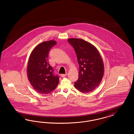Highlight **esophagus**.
<instances>
[{
  "label": "esophagus",
  "mask_w": 134,
  "mask_h": 134,
  "mask_svg": "<svg viewBox=\"0 0 134 134\" xmlns=\"http://www.w3.org/2000/svg\"><path fill=\"white\" fill-rule=\"evenodd\" d=\"M67 74H61V76L62 77V78H64V77H65L67 76Z\"/></svg>",
  "instance_id": "34e87169"
}]
</instances>
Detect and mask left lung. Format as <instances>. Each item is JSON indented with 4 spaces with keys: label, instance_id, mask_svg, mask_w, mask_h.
<instances>
[{
    "label": "left lung",
    "instance_id": "obj_1",
    "mask_svg": "<svg viewBox=\"0 0 134 134\" xmlns=\"http://www.w3.org/2000/svg\"><path fill=\"white\" fill-rule=\"evenodd\" d=\"M68 41L76 54L79 65V77L74 86L82 92H91L100 83L104 73V64L96 47L81 38H70Z\"/></svg>",
    "mask_w": 134,
    "mask_h": 134
}]
</instances>
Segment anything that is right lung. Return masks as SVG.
I'll return each mask as SVG.
<instances>
[{
    "label": "right lung",
    "mask_w": 134,
    "mask_h": 134,
    "mask_svg": "<svg viewBox=\"0 0 134 134\" xmlns=\"http://www.w3.org/2000/svg\"><path fill=\"white\" fill-rule=\"evenodd\" d=\"M57 44L50 40L37 45L32 51L27 66V76L32 87L38 92L47 94L57 86L59 77L53 74V69L49 63L48 54Z\"/></svg>",
    "instance_id": "1"
}]
</instances>
